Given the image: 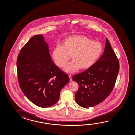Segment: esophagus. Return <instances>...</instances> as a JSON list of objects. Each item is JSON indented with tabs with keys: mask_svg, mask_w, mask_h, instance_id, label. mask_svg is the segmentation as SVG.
I'll list each match as a JSON object with an SVG mask.
<instances>
[{
	"mask_svg": "<svg viewBox=\"0 0 135 135\" xmlns=\"http://www.w3.org/2000/svg\"><path fill=\"white\" fill-rule=\"evenodd\" d=\"M69 78H70V81H71L73 80V78H72V76H71V75L70 74L69 75Z\"/></svg>",
	"mask_w": 135,
	"mask_h": 135,
	"instance_id": "34e87169",
	"label": "esophagus"
}]
</instances>
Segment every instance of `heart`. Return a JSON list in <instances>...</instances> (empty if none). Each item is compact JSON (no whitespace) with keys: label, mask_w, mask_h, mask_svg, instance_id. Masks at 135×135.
<instances>
[{"label":"heart","mask_w":135,"mask_h":135,"mask_svg":"<svg viewBox=\"0 0 135 135\" xmlns=\"http://www.w3.org/2000/svg\"><path fill=\"white\" fill-rule=\"evenodd\" d=\"M103 46L98 42H93L82 36L69 37L63 45H58L53 52V57L57 65L62 67L71 56L73 61L66 65L65 70L74 73L80 68H89L95 63L102 54Z\"/></svg>","instance_id":"obj_1"}]
</instances>
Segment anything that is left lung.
Masks as SVG:
<instances>
[{
  "label": "left lung",
  "mask_w": 135,
  "mask_h": 135,
  "mask_svg": "<svg viewBox=\"0 0 135 135\" xmlns=\"http://www.w3.org/2000/svg\"><path fill=\"white\" fill-rule=\"evenodd\" d=\"M119 70L118 59L106 38L100 58L89 68L73 76L79 85L75 94L76 103L88 108L104 101L113 89Z\"/></svg>",
  "instance_id": "8db88e82"
}]
</instances>
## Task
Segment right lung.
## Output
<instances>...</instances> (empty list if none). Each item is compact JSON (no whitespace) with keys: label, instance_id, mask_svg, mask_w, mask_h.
I'll use <instances>...</instances> for the list:
<instances>
[{"label":"right lung","instance_id":"add662e5","mask_svg":"<svg viewBox=\"0 0 135 135\" xmlns=\"http://www.w3.org/2000/svg\"><path fill=\"white\" fill-rule=\"evenodd\" d=\"M18 81L22 92L36 105L46 108L57 103L70 78L51 59L42 34L31 37L22 47L17 61Z\"/></svg>","mask_w":135,"mask_h":135}]
</instances>
